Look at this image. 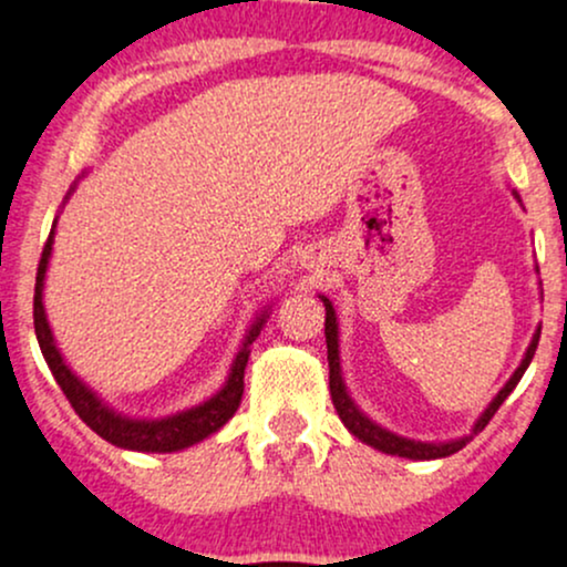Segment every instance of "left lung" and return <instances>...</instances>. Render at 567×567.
<instances>
[{
	"label": "left lung",
	"mask_w": 567,
	"mask_h": 567,
	"mask_svg": "<svg viewBox=\"0 0 567 567\" xmlns=\"http://www.w3.org/2000/svg\"><path fill=\"white\" fill-rule=\"evenodd\" d=\"M321 302H324V310H327L324 334H327V362H330V394H332V405H334V411H338L340 422L349 427L351 435H357L359 441L368 443V446L379 449V452H383V454L408 456V460H441V456H449V454L460 452L462 446H467V443H471V437L478 435V432L484 430L486 424H489V419L495 416L497 408H501L505 403V398L514 392V386L519 383L522 375H525L529 362H533L535 349H538V338H540V330L533 334V343L527 346V354H525V359H522V364L514 370V375H511L508 383H505L501 392H497V398L492 400L489 405H486V411L478 416L476 427H473L471 435L460 437V441H449V443H422V441H411V437L394 435V432L379 427V424L370 422V419L364 416V413L354 405V400H351L349 392H346L343 373H340L338 319H334V308H332V302L327 300V297H321Z\"/></svg>",
	"instance_id": "obj_1"
}]
</instances>
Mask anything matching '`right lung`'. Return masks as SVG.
Returning <instances> with one entry per match:
<instances>
[{
    "instance_id": "1",
    "label": "right lung",
    "mask_w": 567,
    "mask_h": 567,
    "mask_svg": "<svg viewBox=\"0 0 567 567\" xmlns=\"http://www.w3.org/2000/svg\"><path fill=\"white\" fill-rule=\"evenodd\" d=\"M53 233H56V221H53L51 235H48L45 248H42L38 284H34V332H38L40 351L42 357H45L48 368H51L53 379L62 386V392L66 394V400H70V405L75 408L78 416H81L96 435L105 437L107 443H113V446L118 449H132V452H181V449L194 446V443L205 441L213 432L221 430L224 424L235 416L237 405H240L243 400V375H246L248 354H251V343L257 340L259 330L265 327L267 310L257 316V321H254L251 330H248L246 340H243V349L237 351L227 383H224L210 400L164 419H130L102 403L86 383L66 368L62 351L56 349V340H53V332L45 319V306H42V286H45L48 259H51Z\"/></svg>"
}]
</instances>
